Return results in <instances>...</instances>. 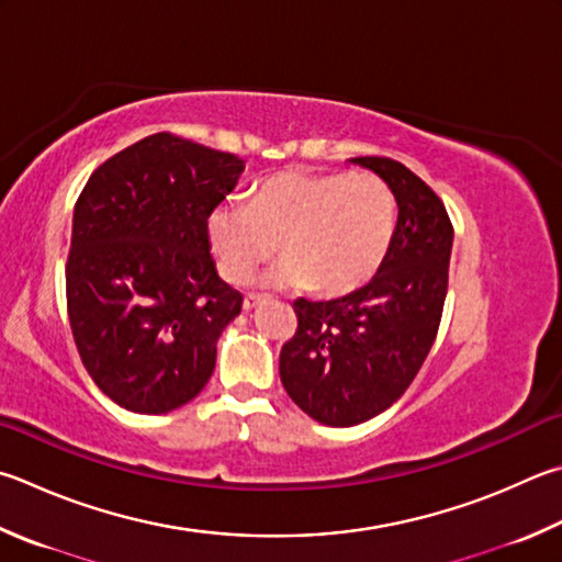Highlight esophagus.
Segmentation results:
<instances>
[{"label": "esophagus", "instance_id": "34e87169", "mask_svg": "<svg viewBox=\"0 0 562 562\" xmlns=\"http://www.w3.org/2000/svg\"><path fill=\"white\" fill-rule=\"evenodd\" d=\"M262 302V297H258V294H248V297L246 300H243V310H246V312H250V310H255V307H258V304Z\"/></svg>", "mask_w": 562, "mask_h": 562}]
</instances>
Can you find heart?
Segmentation results:
<instances>
[{
  "mask_svg": "<svg viewBox=\"0 0 562 562\" xmlns=\"http://www.w3.org/2000/svg\"><path fill=\"white\" fill-rule=\"evenodd\" d=\"M206 233L228 282H248L274 250H284L262 282L349 294L381 270L395 233V199L373 175L282 171L252 189L250 206L223 201Z\"/></svg>",
  "mask_w": 562,
  "mask_h": 562,
  "instance_id": "b5f03b06",
  "label": "heart"
}]
</instances>
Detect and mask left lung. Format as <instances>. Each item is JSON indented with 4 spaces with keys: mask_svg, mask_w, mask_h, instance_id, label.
I'll return each instance as SVG.
<instances>
[{
    "mask_svg": "<svg viewBox=\"0 0 562 562\" xmlns=\"http://www.w3.org/2000/svg\"><path fill=\"white\" fill-rule=\"evenodd\" d=\"M397 203L375 278L329 302H294L297 331L280 351L284 391L312 420L351 427L387 411L432 349L447 297L454 231L445 203L401 161L353 157Z\"/></svg>",
    "mask_w": 562,
    "mask_h": 562,
    "instance_id": "left-lung-1",
    "label": "left lung"
}]
</instances>
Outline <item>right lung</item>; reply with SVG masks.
<instances>
[{"label": "right lung", "mask_w": 562, "mask_h": 562, "mask_svg": "<svg viewBox=\"0 0 562 562\" xmlns=\"http://www.w3.org/2000/svg\"><path fill=\"white\" fill-rule=\"evenodd\" d=\"M246 161L157 132L93 171L74 211L68 319L80 359L112 403L161 415L193 401L243 307L218 278L209 213Z\"/></svg>", "instance_id": "add662e5"}]
</instances>
